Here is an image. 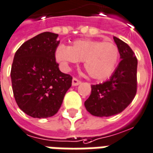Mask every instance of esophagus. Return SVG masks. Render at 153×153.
<instances>
[{
    "label": "esophagus",
    "mask_w": 153,
    "mask_h": 153,
    "mask_svg": "<svg viewBox=\"0 0 153 153\" xmlns=\"http://www.w3.org/2000/svg\"><path fill=\"white\" fill-rule=\"evenodd\" d=\"M82 83V82L80 81V80H78V79L76 78H73L72 79V82H71V85H73V86H76V85H80Z\"/></svg>",
    "instance_id": "1"
}]
</instances>
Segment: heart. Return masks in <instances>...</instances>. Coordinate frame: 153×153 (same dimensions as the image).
<instances>
[{
    "mask_svg": "<svg viewBox=\"0 0 153 153\" xmlns=\"http://www.w3.org/2000/svg\"><path fill=\"white\" fill-rule=\"evenodd\" d=\"M55 58L65 71H68L71 64L83 62L90 76L103 80L114 71L120 58V51L111 42L77 39L70 47L59 45L55 51Z\"/></svg>",
    "mask_w": 153,
    "mask_h": 153,
    "instance_id": "1",
    "label": "heart"
}]
</instances>
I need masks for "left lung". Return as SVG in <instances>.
I'll return each mask as SVG.
<instances>
[{
  "label": "left lung",
  "instance_id": "1",
  "mask_svg": "<svg viewBox=\"0 0 153 153\" xmlns=\"http://www.w3.org/2000/svg\"><path fill=\"white\" fill-rule=\"evenodd\" d=\"M114 40L121 61L108 81L91 85L85 107L94 116L109 117L121 113L133 101L137 92V57L126 43L116 37Z\"/></svg>",
  "mask_w": 153,
  "mask_h": 153
}]
</instances>
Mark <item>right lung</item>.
I'll return each instance as SVG.
<instances>
[{"label": "right lung", "instance_id": "right-lung-1", "mask_svg": "<svg viewBox=\"0 0 153 153\" xmlns=\"http://www.w3.org/2000/svg\"><path fill=\"white\" fill-rule=\"evenodd\" d=\"M58 34L44 32L16 51L10 77L19 109L33 118L53 116L71 85L70 75L62 72L55 59Z\"/></svg>", "mask_w": 153, "mask_h": 153}]
</instances>
